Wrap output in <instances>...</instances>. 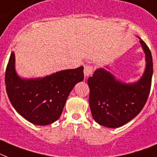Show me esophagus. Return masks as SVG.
<instances>
[{"label": "esophagus", "mask_w": 157, "mask_h": 157, "mask_svg": "<svg viewBox=\"0 0 157 157\" xmlns=\"http://www.w3.org/2000/svg\"><path fill=\"white\" fill-rule=\"evenodd\" d=\"M93 68L91 65H85V68H84V74L85 76H89L92 73H93Z\"/></svg>", "instance_id": "1"}]
</instances>
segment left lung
I'll list each match as a JSON object with an SVG mask.
<instances>
[{"mask_svg":"<svg viewBox=\"0 0 157 157\" xmlns=\"http://www.w3.org/2000/svg\"><path fill=\"white\" fill-rule=\"evenodd\" d=\"M139 39L145 53L146 66L137 82H121L105 68L97 69L88 79L91 113L101 125L115 128L125 124L140 113L148 100L153 72L152 57L145 42Z\"/></svg>","mask_w":157,"mask_h":157,"instance_id":"left-lung-1","label":"left lung"}]
</instances>
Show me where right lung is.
<instances>
[{"instance_id": "add662e5", "label": "right lung", "mask_w": 157, "mask_h": 157, "mask_svg": "<svg viewBox=\"0 0 157 157\" xmlns=\"http://www.w3.org/2000/svg\"><path fill=\"white\" fill-rule=\"evenodd\" d=\"M82 66L56 72L42 78L23 79L16 72L15 54L11 52L5 71L9 101L20 115L36 125L59 119L73 87L84 79Z\"/></svg>"}]
</instances>
